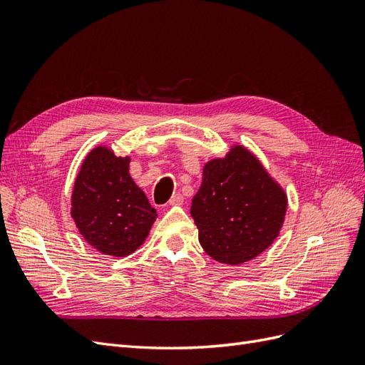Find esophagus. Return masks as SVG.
<instances>
[{
	"label": "esophagus",
	"mask_w": 365,
	"mask_h": 365,
	"mask_svg": "<svg viewBox=\"0 0 365 365\" xmlns=\"http://www.w3.org/2000/svg\"><path fill=\"white\" fill-rule=\"evenodd\" d=\"M182 202H184L182 195H181V193H176V195H173V196L170 197L169 205H181Z\"/></svg>",
	"instance_id": "1"
}]
</instances>
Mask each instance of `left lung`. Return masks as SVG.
<instances>
[{
	"instance_id": "obj_1",
	"label": "left lung",
	"mask_w": 365,
	"mask_h": 365,
	"mask_svg": "<svg viewBox=\"0 0 365 365\" xmlns=\"http://www.w3.org/2000/svg\"><path fill=\"white\" fill-rule=\"evenodd\" d=\"M288 196L259 158L242 145L204 164L190 213L210 257L240 264L272 245L283 225Z\"/></svg>"
}]
</instances>
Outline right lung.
<instances>
[{
  "label": "right lung",
  "instance_id": "1",
  "mask_svg": "<svg viewBox=\"0 0 365 365\" xmlns=\"http://www.w3.org/2000/svg\"><path fill=\"white\" fill-rule=\"evenodd\" d=\"M130 157L106 146L88 152L76 176L71 217L83 239L106 256L138 250L157 219L148 197L129 175Z\"/></svg>",
  "mask_w": 365,
  "mask_h": 365
}]
</instances>
